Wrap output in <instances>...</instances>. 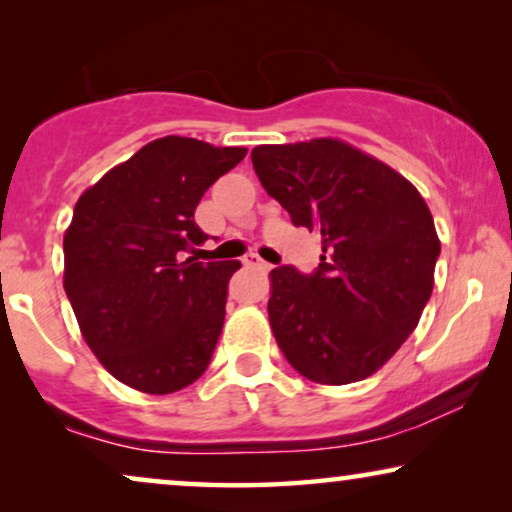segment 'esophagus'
Returning a JSON list of instances; mask_svg holds the SVG:
<instances>
[{
    "label": "esophagus",
    "mask_w": 512,
    "mask_h": 512,
    "mask_svg": "<svg viewBox=\"0 0 512 512\" xmlns=\"http://www.w3.org/2000/svg\"><path fill=\"white\" fill-rule=\"evenodd\" d=\"M244 265H247V268H256V270H270V265L265 263L258 254H247V256H244Z\"/></svg>",
    "instance_id": "obj_1"
}]
</instances>
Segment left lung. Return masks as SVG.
Listing matches in <instances>:
<instances>
[{
    "label": "left lung",
    "instance_id": "left-lung-1",
    "mask_svg": "<svg viewBox=\"0 0 512 512\" xmlns=\"http://www.w3.org/2000/svg\"><path fill=\"white\" fill-rule=\"evenodd\" d=\"M251 163L293 226L321 235L312 275L270 272L279 349L312 382L366 380L431 298L440 242L429 207L408 179L340 139L256 146Z\"/></svg>",
    "mask_w": 512,
    "mask_h": 512
}]
</instances>
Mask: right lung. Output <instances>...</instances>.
Wrapping results in <instances>:
<instances>
[{
	"mask_svg": "<svg viewBox=\"0 0 512 512\" xmlns=\"http://www.w3.org/2000/svg\"><path fill=\"white\" fill-rule=\"evenodd\" d=\"M247 156L242 146L163 137L81 195L65 233V293L104 368L144 394L205 373L240 261L184 258L205 244L195 207Z\"/></svg>",
	"mask_w": 512,
	"mask_h": 512,
	"instance_id": "right-lung-1",
	"label": "right lung"
}]
</instances>
